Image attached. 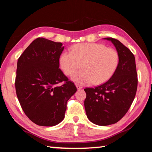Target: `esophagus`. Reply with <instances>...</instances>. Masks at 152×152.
Returning <instances> with one entry per match:
<instances>
[{
	"label": "esophagus",
	"instance_id": "esophagus-1",
	"mask_svg": "<svg viewBox=\"0 0 152 152\" xmlns=\"http://www.w3.org/2000/svg\"><path fill=\"white\" fill-rule=\"evenodd\" d=\"M76 88L78 90H81L82 88V86H80V85H77V84H76Z\"/></svg>",
	"mask_w": 152,
	"mask_h": 152
}]
</instances>
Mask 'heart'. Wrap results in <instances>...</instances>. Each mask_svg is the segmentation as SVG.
<instances>
[{"label":"heart","mask_w":152,"mask_h":152,"mask_svg":"<svg viewBox=\"0 0 152 152\" xmlns=\"http://www.w3.org/2000/svg\"><path fill=\"white\" fill-rule=\"evenodd\" d=\"M61 69L66 75L74 74L72 80L78 84H101L110 78L119 64V55L113 48L101 43H79L72 51H64L60 58Z\"/></svg>","instance_id":"1"}]
</instances>
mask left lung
Listing matches in <instances>:
<instances>
[{"label": "left lung", "mask_w": 152, "mask_h": 152, "mask_svg": "<svg viewBox=\"0 0 152 152\" xmlns=\"http://www.w3.org/2000/svg\"><path fill=\"white\" fill-rule=\"evenodd\" d=\"M104 39L110 41L116 48L117 68L105 83L84 89L86 116L94 124L101 126L114 124L122 119L132 105L137 88L134 55L119 40L111 37Z\"/></svg>", "instance_id": "left-lung-1"}]
</instances>
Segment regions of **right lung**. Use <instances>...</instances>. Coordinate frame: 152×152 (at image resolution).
<instances>
[{"label":"right lung","instance_id":"obj_1","mask_svg":"<svg viewBox=\"0 0 152 152\" xmlns=\"http://www.w3.org/2000/svg\"><path fill=\"white\" fill-rule=\"evenodd\" d=\"M64 49L61 43L39 37L18 60L17 96L25 115L38 125L52 127L62 121L67 102L77 91L59 68Z\"/></svg>","mask_w":152,"mask_h":152}]
</instances>
